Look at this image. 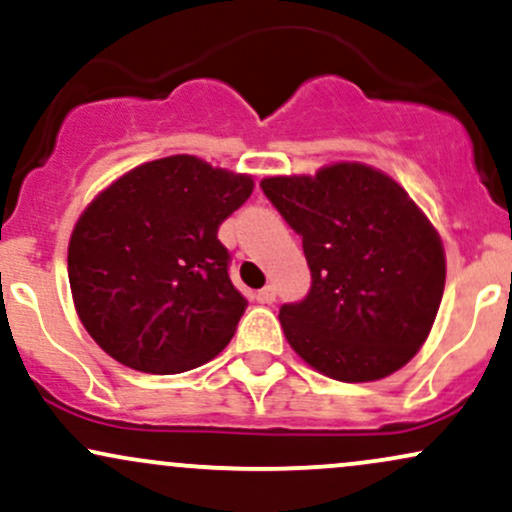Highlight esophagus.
I'll list each match as a JSON object with an SVG mask.
<instances>
[{"label":"esophagus","instance_id":"1","mask_svg":"<svg viewBox=\"0 0 512 512\" xmlns=\"http://www.w3.org/2000/svg\"><path fill=\"white\" fill-rule=\"evenodd\" d=\"M256 302L258 304H273L275 302V287L266 285L263 290L256 292Z\"/></svg>","mask_w":512,"mask_h":512}]
</instances>
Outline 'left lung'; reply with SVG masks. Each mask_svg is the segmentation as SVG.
Listing matches in <instances>:
<instances>
[{
	"instance_id": "left-lung-1",
	"label": "left lung",
	"mask_w": 512,
	"mask_h": 512,
	"mask_svg": "<svg viewBox=\"0 0 512 512\" xmlns=\"http://www.w3.org/2000/svg\"><path fill=\"white\" fill-rule=\"evenodd\" d=\"M263 194L302 237L311 290L282 304L292 350L335 381L366 383L405 366L434 326L446 254L402 186L362 162L314 177H266Z\"/></svg>"
}]
</instances>
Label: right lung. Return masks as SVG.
Segmentation results:
<instances>
[{
    "instance_id": "right-lung-1",
    "label": "right lung",
    "mask_w": 512,
    "mask_h": 512,
    "mask_svg": "<svg viewBox=\"0 0 512 512\" xmlns=\"http://www.w3.org/2000/svg\"><path fill=\"white\" fill-rule=\"evenodd\" d=\"M254 191L194 155L138 165L90 201L69 285L90 338L129 369L182 374L225 350L246 309L218 227Z\"/></svg>"
}]
</instances>
